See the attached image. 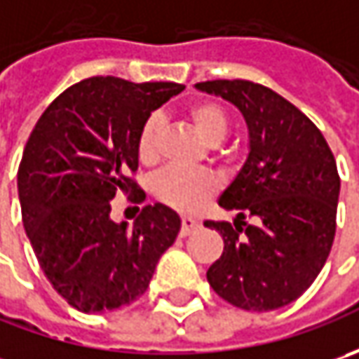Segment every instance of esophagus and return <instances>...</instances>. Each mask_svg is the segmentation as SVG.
<instances>
[{
	"mask_svg": "<svg viewBox=\"0 0 359 359\" xmlns=\"http://www.w3.org/2000/svg\"><path fill=\"white\" fill-rule=\"evenodd\" d=\"M200 228V222L194 217H182V236H189L191 231Z\"/></svg>",
	"mask_w": 359,
	"mask_h": 359,
	"instance_id": "esophagus-1",
	"label": "esophagus"
}]
</instances>
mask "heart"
Returning <instances> with one entry per match:
<instances>
[{
	"label": "heart",
	"mask_w": 359,
	"mask_h": 359,
	"mask_svg": "<svg viewBox=\"0 0 359 359\" xmlns=\"http://www.w3.org/2000/svg\"><path fill=\"white\" fill-rule=\"evenodd\" d=\"M187 119L205 144H217L226 137L229 118L226 109L215 102L201 100L186 109ZM159 119L149 118L137 135V158L144 165H154L159 158ZM217 180L210 172H191L182 168H165L154 177L151 191L159 201L175 210H194L200 201L214 196Z\"/></svg>",
	"instance_id": "heart-1"
}]
</instances>
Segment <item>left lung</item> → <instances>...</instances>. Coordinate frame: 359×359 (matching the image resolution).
<instances>
[{
  "label": "left lung",
  "mask_w": 359,
  "mask_h": 359,
  "mask_svg": "<svg viewBox=\"0 0 359 359\" xmlns=\"http://www.w3.org/2000/svg\"><path fill=\"white\" fill-rule=\"evenodd\" d=\"M241 111L250 154L219 196L229 222H203L224 238V254L208 269L219 297L248 311L283 308L324 268L336 236L339 175L322 131L280 93L245 79L201 81ZM254 219L252 224L245 217Z\"/></svg>",
  "instance_id": "1"
}]
</instances>
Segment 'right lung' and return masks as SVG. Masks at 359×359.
Masks as SVG:
<instances>
[{"instance_id":"add662e5","label":"right lung","mask_w":359,"mask_h":359,"mask_svg":"<svg viewBox=\"0 0 359 359\" xmlns=\"http://www.w3.org/2000/svg\"><path fill=\"white\" fill-rule=\"evenodd\" d=\"M182 83L88 77L57 95L37 119L18 172L21 219L35 257L60 296L86 313L142 297L182 219L163 203L142 208L133 226L116 224L109 201L144 189L137 135Z\"/></svg>"}]
</instances>
